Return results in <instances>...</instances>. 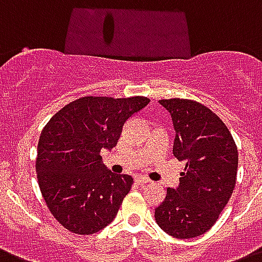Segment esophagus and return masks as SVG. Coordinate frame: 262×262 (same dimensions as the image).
<instances>
[{
	"label": "esophagus",
	"instance_id": "34e87169",
	"mask_svg": "<svg viewBox=\"0 0 262 262\" xmlns=\"http://www.w3.org/2000/svg\"><path fill=\"white\" fill-rule=\"evenodd\" d=\"M136 182H137V184H140V185H145V184L150 182V180L146 179V177H144V176H140V177H137V179H136Z\"/></svg>",
	"mask_w": 262,
	"mask_h": 262
}]
</instances>
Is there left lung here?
<instances>
[{"mask_svg": "<svg viewBox=\"0 0 262 262\" xmlns=\"http://www.w3.org/2000/svg\"><path fill=\"white\" fill-rule=\"evenodd\" d=\"M176 130L173 155L185 161L180 184L156 208L158 226L176 238H194L212 228L236 185L238 151L221 118L197 101L161 100Z\"/></svg>", "mask_w": 262, "mask_h": 262, "instance_id": "left-lung-1", "label": "left lung"}]
</instances>
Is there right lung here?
I'll return each instance as SVG.
<instances>
[{
	"instance_id": "right-lung-1",
	"label": "right lung",
	"mask_w": 262,
	"mask_h": 262,
	"mask_svg": "<svg viewBox=\"0 0 262 262\" xmlns=\"http://www.w3.org/2000/svg\"><path fill=\"white\" fill-rule=\"evenodd\" d=\"M146 97H82L63 106L41 132L38 185L54 219L76 234L100 232L116 219L133 184L112 173L100 151L117 145L124 124L149 104Z\"/></svg>"
}]
</instances>
